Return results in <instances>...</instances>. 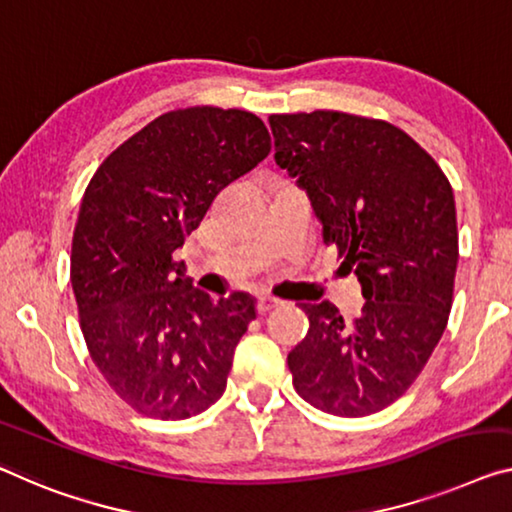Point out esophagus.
Here are the masks:
<instances>
[{
	"label": "esophagus",
	"mask_w": 512,
	"mask_h": 512,
	"mask_svg": "<svg viewBox=\"0 0 512 512\" xmlns=\"http://www.w3.org/2000/svg\"><path fill=\"white\" fill-rule=\"evenodd\" d=\"M281 302L277 300V297H270V295H265V297H261V300H258V313H267V311H272V309H277Z\"/></svg>",
	"instance_id": "esophagus-1"
}]
</instances>
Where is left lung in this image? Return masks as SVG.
<instances>
[{
  "label": "left lung",
  "instance_id": "1",
  "mask_svg": "<svg viewBox=\"0 0 512 512\" xmlns=\"http://www.w3.org/2000/svg\"><path fill=\"white\" fill-rule=\"evenodd\" d=\"M274 160L297 178L364 306L343 320L304 304L309 334L288 355L300 396L368 416L410 389L442 338L458 267L453 190L437 162L387 121L318 109L272 114Z\"/></svg>",
  "mask_w": 512,
  "mask_h": 512
}]
</instances>
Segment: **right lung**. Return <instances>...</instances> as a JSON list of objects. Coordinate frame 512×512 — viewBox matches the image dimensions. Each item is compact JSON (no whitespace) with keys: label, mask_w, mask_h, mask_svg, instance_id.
Listing matches in <instances>:
<instances>
[{"label":"right lung","mask_w":512,"mask_h":512,"mask_svg":"<svg viewBox=\"0 0 512 512\" xmlns=\"http://www.w3.org/2000/svg\"><path fill=\"white\" fill-rule=\"evenodd\" d=\"M270 148L256 114L176 109L116 148L86 187L70 258L82 334L109 387L139 414L178 421L222 398L256 300H210L174 251Z\"/></svg>","instance_id":"1"}]
</instances>
